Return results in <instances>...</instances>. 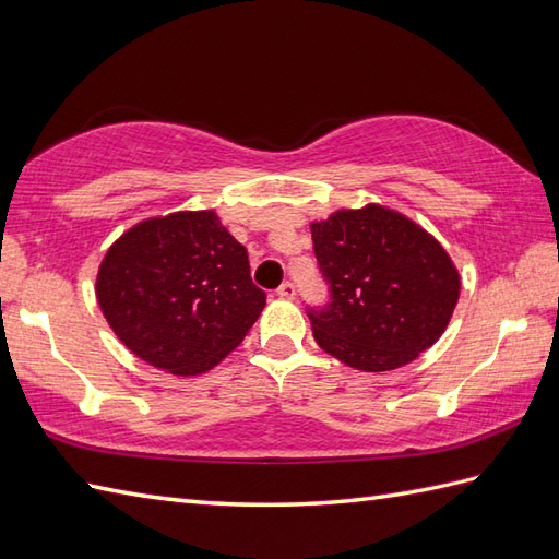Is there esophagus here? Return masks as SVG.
<instances>
[{
	"label": "esophagus",
	"mask_w": 559,
	"mask_h": 559,
	"mask_svg": "<svg viewBox=\"0 0 559 559\" xmlns=\"http://www.w3.org/2000/svg\"><path fill=\"white\" fill-rule=\"evenodd\" d=\"M277 296H280V298H294V296H296L294 284H292V282H284L282 287L277 289Z\"/></svg>",
	"instance_id": "1"
}]
</instances>
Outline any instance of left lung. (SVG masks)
<instances>
[{
  "instance_id": "8db88e82",
  "label": "left lung",
  "mask_w": 559,
  "mask_h": 559,
  "mask_svg": "<svg viewBox=\"0 0 559 559\" xmlns=\"http://www.w3.org/2000/svg\"><path fill=\"white\" fill-rule=\"evenodd\" d=\"M332 304L310 312L318 346L353 370L389 372L441 338L460 298L451 255L411 217L382 203L310 223Z\"/></svg>"
}]
</instances>
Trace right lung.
Here are the masks:
<instances>
[{"mask_svg":"<svg viewBox=\"0 0 559 559\" xmlns=\"http://www.w3.org/2000/svg\"><path fill=\"white\" fill-rule=\"evenodd\" d=\"M94 292L122 346L175 377L213 370L265 308L247 249L215 211L132 225L108 247Z\"/></svg>","mask_w":559,"mask_h":559,"instance_id":"obj_1","label":"right lung"}]
</instances>
